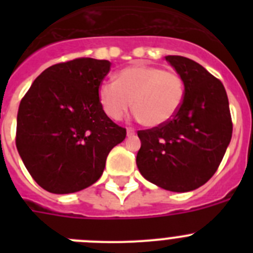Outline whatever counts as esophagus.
Listing matches in <instances>:
<instances>
[{
  "label": "esophagus",
  "mask_w": 253,
  "mask_h": 253,
  "mask_svg": "<svg viewBox=\"0 0 253 253\" xmlns=\"http://www.w3.org/2000/svg\"><path fill=\"white\" fill-rule=\"evenodd\" d=\"M126 135H128V137H133V135H135V130L131 128H128L126 129Z\"/></svg>",
  "instance_id": "obj_1"
}]
</instances>
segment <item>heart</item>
Segmentation results:
<instances>
[{"mask_svg":"<svg viewBox=\"0 0 253 253\" xmlns=\"http://www.w3.org/2000/svg\"><path fill=\"white\" fill-rule=\"evenodd\" d=\"M185 99L180 75L156 66L137 64L122 69L116 81L99 87V100L110 119L120 120L133 105L137 118L149 128L171 122Z\"/></svg>","mask_w":253,"mask_h":253,"instance_id":"heart-1","label":"heart"}]
</instances>
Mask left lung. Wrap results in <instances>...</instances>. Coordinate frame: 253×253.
I'll use <instances>...</instances> for the list:
<instances>
[{
    "instance_id": "obj_1",
    "label": "left lung",
    "mask_w": 253,
    "mask_h": 253,
    "mask_svg": "<svg viewBox=\"0 0 253 253\" xmlns=\"http://www.w3.org/2000/svg\"><path fill=\"white\" fill-rule=\"evenodd\" d=\"M166 60L184 81L185 99L166 125L138 131L142 146L137 166L152 184L186 193L215 173L233 125L227 92L218 78L189 58L167 55Z\"/></svg>"
}]
</instances>
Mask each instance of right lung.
Segmentation results:
<instances>
[{"label":"right lung","instance_id":"1","mask_svg":"<svg viewBox=\"0 0 253 253\" xmlns=\"http://www.w3.org/2000/svg\"><path fill=\"white\" fill-rule=\"evenodd\" d=\"M109 60L77 58L37 77L17 113L16 148L31 177L53 194H71L101 177L107 154L126 130L105 114L99 87Z\"/></svg>","mask_w":253,"mask_h":253}]
</instances>
